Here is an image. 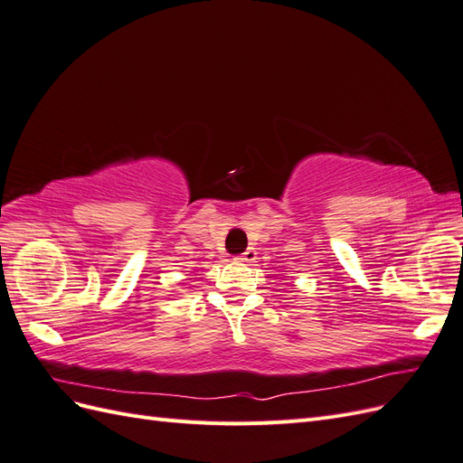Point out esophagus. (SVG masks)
I'll use <instances>...</instances> for the list:
<instances>
[{
  "label": "esophagus",
  "instance_id": "esophagus-1",
  "mask_svg": "<svg viewBox=\"0 0 463 463\" xmlns=\"http://www.w3.org/2000/svg\"><path fill=\"white\" fill-rule=\"evenodd\" d=\"M240 260H241V262H255V260H257V250H255L253 247L247 249L245 253L240 257Z\"/></svg>",
  "mask_w": 463,
  "mask_h": 463
}]
</instances>
